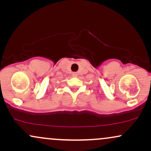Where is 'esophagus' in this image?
Segmentation results:
<instances>
[{
	"label": "esophagus",
	"mask_w": 151,
	"mask_h": 151,
	"mask_svg": "<svg viewBox=\"0 0 151 151\" xmlns=\"http://www.w3.org/2000/svg\"><path fill=\"white\" fill-rule=\"evenodd\" d=\"M72 76H73L74 77H77L78 76V73L77 72H73V73H72Z\"/></svg>",
	"instance_id": "esophagus-1"
}]
</instances>
